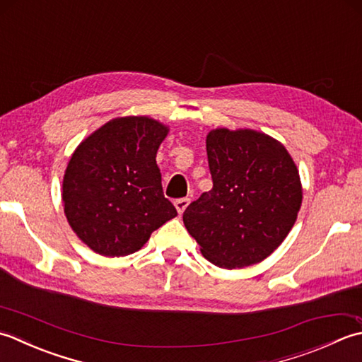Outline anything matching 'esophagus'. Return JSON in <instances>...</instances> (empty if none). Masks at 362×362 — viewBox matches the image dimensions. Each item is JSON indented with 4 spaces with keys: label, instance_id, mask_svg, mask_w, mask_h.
<instances>
[{
    "label": "esophagus",
    "instance_id": "obj_1",
    "mask_svg": "<svg viewBox=\"0 0 362 362\" xmlns=\"http://www.w3.org/2000/svg\"><path fill=\"white\" fill-rule=\"evenodd\" d=\"M189 203H190V200L189 198H178V200H175V208H176V211H178V214H182L184 211H186V208L189 206Z\"/></svg>",
    "mask_w": 362,
    "mask_h": 362
}]
</instances>
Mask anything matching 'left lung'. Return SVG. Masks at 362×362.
I'll use <instances>...</instances> for the list:
<instances>
[{
    "label": "left lung",
    "instance_id": "8db88e82",
    "mask_svg": "<svg viewBox=\"0 0 362 362\" xmlns=\"http://www.w3.org/2000/svg\"><path fill=\"white\" fill-rule=\"evenodd\" d=\"M212 189L182 214L202 255L222 269L264 261L297 220L303 189L281 142L255 129L217 128L206 136Z\"/></svg>",
    "mask_w": 362,
    "mask_h": 362
}]
</instances>
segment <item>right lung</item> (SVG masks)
<instances>
[{
    "instance_id": "1",
    "label": "right lung",
    "mask_w": 362,
    "mask_h": 362,
    "mask_svg": "<svg viewBox=\"0 0 362 362\" xmlns=\"http://www.w3.org/2000/svg\"><path fill=\"white\" fill-rule=\"evenodd\" d=\"M168 127L146 115L112 119L86 137L65 168L62 203L71 230L95 253H136L178 216L156 164Z\"/></svg>"
}]
</instances>
